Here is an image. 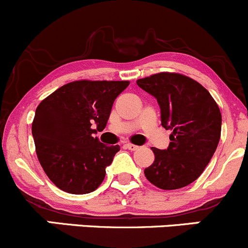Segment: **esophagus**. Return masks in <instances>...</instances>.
<instances>
[{
    "mask_svg": "<svg viewBox=\"0 0 248 248\" xmlns=\"http://www.w3.org/2000/svg\"><path fill=\"white\" fill-rule=\"evenodd\" d=\"M124 146H126V149L131 150V151H136V150L139 149V146H137V145H133V144H129V142L124 145Z\"/></svg>",
    "mask_w": 248,
    "mask_h": 248,
    "instance_id": "1",
    "label": "esophagus"
}]
</instances>
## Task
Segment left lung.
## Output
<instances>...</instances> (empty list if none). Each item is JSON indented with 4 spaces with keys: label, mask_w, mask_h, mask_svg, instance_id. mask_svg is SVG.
<instances>
[{
    "label": "left lung",
    "mask_w": 248,
    "mask_h": 248,
    "mask_svg": "<svg viewBox=\"0 0 248 248\" xmlns=\"http://www.w3.org/2000/svg\"><path fill=\"white\" fill-rule=\"evenodd\" d=\"M137 84L157 99L162 126L172 132L168 149H152L155 161L145 176L158 188H182L201 176L216 151L222 126L218 106L204 86L181 74L164 72Z\"/></svg>",
    "instance_id": "left-lung-1"
}]
</instances>
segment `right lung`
I'll use <instances>...</instances> for the list:
<instances>
[{
    "label": "right lung",
    "instance_id": "1",
    "mask_svg": "<svg viewBox=\"0 0 248 248\" xmlns=\"http://www.w3.org/2000/svg\"><path fill=\"white\" fill-rule=\"evenodd\" d=\"M128 85L79 80L57 89L37 107L32 124L37 157L60 189L85 194L103 182L120 146L99 141L93 127L106 128L114 101Z\"/></svg>",
    "mask_w": 248,
    "mask_h": 248
}]
</instances>
